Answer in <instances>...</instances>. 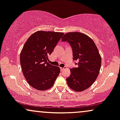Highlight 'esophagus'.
<instances>
[{
  "instance_id": "obj_1",
  "label": "esophagus",
  "mask_w": 120,
  "mask_h": 120,
  "mask_svg": "<svg viewBox=\"0 0 120 120\" xmlns=\"http://www.w3.org/2000/svg\"><path fill=\"white\" fill-rule=\"evenodd\" d=\"M64 69H65L64 68H60V70H61V71H64Z\"/></svg>"
}]
</instances>
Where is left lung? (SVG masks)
<instances>
[{"instance_id": "8db88e82", "label": "left lung", "mask_w": 120, "mask_h": 120, "mask_svg": "<svg viewBox=\"0 0 120 120\" xmlns=\"http://www.w3.org/2000/svg\"><path fill=\"white\" fill-rule=\"evenodd\" d=\"M61 41L69 43L73 60L78 61L77 67L71 69V75L67 78L68 86L77 92L86 90L99 73L101 59L97 47L90 37L82 33H66Z\"/></svg>"}]
</instances>
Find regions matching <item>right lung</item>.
Masks as SVG:
<instances>
[{"mask_svg": "<svg viewBox=\"0 0 120 120\" xmlns=\"http://www.w3.org/2000/svg\"><path fill=\"white\" fill-rule=\"evenodd\" d=\"M64 33L37 31L31 34L20 53V64L24 77L31 87L46 90L54 85L60 69L48 62L49 56Z\"/></svg>", "mask_w": 120, "mask_h": 120, "instance_id": "right-lung-1", "label": "right lung"}]
</instances>
